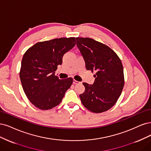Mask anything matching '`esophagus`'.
<instances>
[{
  "label": "esophagus",
  "instance_id": "34e87169",
  "mask_svg": "<svg viewBox=\"0 0 151 151\" xmlns=\"http://www.w3.org/2000/svg\"><path fill=\"white\" fill-rule=\"evenodd\" d=\"M79 81H76V80H73V83L74 84H78V83H79Z\"/></svg>",
  "mask_w": 151,
  "mask_h": 151
}]
</instances>
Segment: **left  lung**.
Masks as SVG:
<instances>
[{"label":"left lung","instance_id":"1","mask_svg":"<svg viewBox=\"0 0 151 151\" xmlns=\"http://www.w3.org/2000/svg\"><path fill=\"white\" fill-rule=\"evenodd\" d=\"M87 70L96 73L93 85L83 83L85 90L80 95L82 104L93 113L107 111L115 104L124 86L122 61L114 50L89 37H76Z\"/></svg>","mask_w":151,"mask_h":151}]
</instances>
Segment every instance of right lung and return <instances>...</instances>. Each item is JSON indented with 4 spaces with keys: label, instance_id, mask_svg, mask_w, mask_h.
Listing matches in <instances>:
<instances>
[{
    "label": "right lung",
    "instance_id": "obj_1",
    "mask_svg": "<svg viewBox=\"0 0 151 151\" xmlns=\"http://www.w3.org/2000/svg\"><path fill=\"white\" fill-rule=\"evenodd\" d=\"M75 45L74 37L56 38L38 42L24 53L19 76L24 93L36 107L46 110L61 103L73 80H60L55 71Z\"/></svg>",
    "mask_w": 151,
    "mask_h": 151
}]
</instances>
